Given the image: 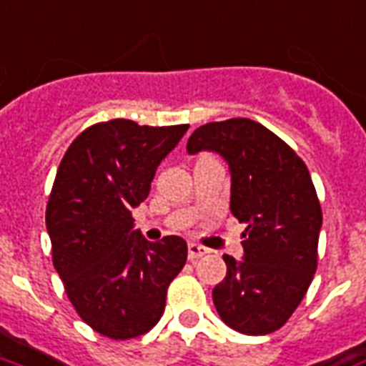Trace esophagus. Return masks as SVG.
I'll return each mask as SVG.
<instances>
[{"mask_svg": "<svg viewBox=\"0 0 366 366\" xmlns=\"http://www.w3.org/2000/svg\"><path fill=\"white\" fill-rule=\"evenodd\" d=\"M205 254H209V250H207L205 246L196 244V242H190V244H188V258L190 259L202 258V256H205Z\"/></svg>", "mask_w": 366, "mask_h": 366, "instance_id": "1", "label": "esophagus"}]
</instances>
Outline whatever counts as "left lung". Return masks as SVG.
Instances as JSON below:
<instances>
[{
  "label": "left lung",
  "mask_w": 366,
  "mask_h": 366,
  "mask_svg": "<svg viewBox=\"0 0 366 366\" xmlns=\"http://www.w3.org/2000/svg\"><path fill=\"white\" fill-rule=\"evenodd\" d=\"M186 149L215 151L229 162L231 213L248 224L244 259L224 254L227 277L213 289V305L240 334H272L297 310L318 266L322 207L307 164L248 118L205 124Z\"/></svg>",
  "instance_id": "left-lung-1"
}]
</instances>
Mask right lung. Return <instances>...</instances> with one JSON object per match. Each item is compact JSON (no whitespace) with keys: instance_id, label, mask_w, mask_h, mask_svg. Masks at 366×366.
Here are the masks:
<instances>
[{"instance_id":"add662e5","label":"right lung","mask_w":366,"mask_h":366,"mask_svg":"<svg viewBox=\"0 0 366 366\" xmlns=\"http://www.w3.org/2000/svg\"><path fill=\"white\" fill-rule=\"evenodd\" d=\"M188 128L99 122L59 162L46 205L54 267L81 320L110 340L147 334L161 320L167 289L188 258L184 238L149 242L132 217Z\"/></svg>"}]
</instances>
